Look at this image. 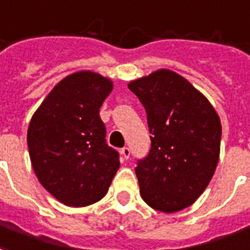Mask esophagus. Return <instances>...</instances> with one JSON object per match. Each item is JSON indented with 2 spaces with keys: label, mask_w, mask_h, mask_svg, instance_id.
<instances>
[{
  "label": "esophagus",
  "mask_w": 250,
  "mask_h": 250,
  "mask_svg": "<svg viewBox=\"0 0 250 250\" xmlns=\"http://www.w3.org/2000/svg\"><path fill=\"white\" fill-rule=\"evenodd\" d=\"M120 153H122V156L125 159H128L131 155V149L128 147H123V148L120 149Z\"/></svg>",
  "instance_id": "obj_1"
}]
</instances>
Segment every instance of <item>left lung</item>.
Returning <instances> with one entry per match:
<instances>
[{
  "label": "left lung",
  "mask_w": 250,
  "mask_h": 250,
  "mask_svg": "<svg viewBox=\"0 0 250 250\" xmlns=\"http://www.w3.org/2000/svg\"><path fill=\"white\" fill-rule=\"evenodd\" d=\"M128 88L147 112L151 148L136 163L140 195L172 213L204 192L219 162L221 123L208 99L182 75L158 70Z\"/></svg>",
  "instance_id": "8db88e82"
}]
</instances>
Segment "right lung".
<instances>
[{
    "label": "right lung",
    "mask_w": 250,
    "mask_h": 250,
    "mask_svg": "<svg viewBox=\"0 0 250 250\" xmlns=\"http://www.w3.org/2000/svg\"><path fill=\"white\" fill-rule=\"evenodd\" d=\"M112 82L91 71L71 74L55 86L27 130L30 160L40 183L68 207L99 201L119 169V152L106 142L99 108Z\"/></svg>",
    "instance_id": "obj_1"
}]
</instances>
